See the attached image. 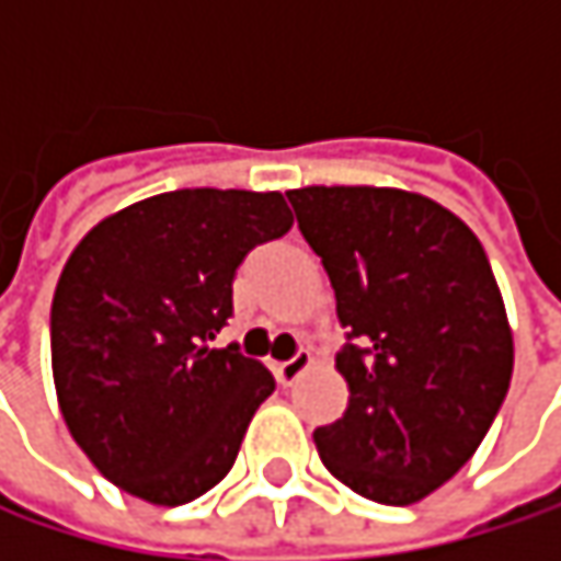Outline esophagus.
<instances>
[{"instance_id": "esophagus-1", "label": "esophagus", "mask_w": 561, "mask_h": 561, "mask_svg": "<svg viewBox=\"0 0 561 561\" xmlns=\"http://www.w3.org/2000/svg\"><path fill=\"white\" fill-rule=\"evenodd\" d=\"M311 364V351H295V357H288V360H282L273 367V374H276V380H279L282 387H291L298 377H301V370Z\"/></svg>"}]
</instances>
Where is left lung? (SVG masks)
Masks as SVG:
<instances>
[{"instance_id": "left-lung-1", "label": "left lung", "mask_w": 561, "mask_h": 561, "mask_svg": "<svg viewBox=\"0 0 561 561\" xmlns=\"http://www.w3.org/2000/svg\"><path fill=\"white\" fill-rule=\"evenodd\" d=\"M285 197L347 341L351 399L314 428L318 455L360 497L415 504L468 465L510 390L513 334L488 253L422 194L311 184Z\"/></svg>"}]
</instances>
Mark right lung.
<instances>
[{"mask_svg":"<svg viewBox=\"0 0 561 561\" xmlns=\"http://www.w3.org/2000/svg\"><path fill=\"white\" fill-rule=\"evenodd\" d=\"M291 230L282 194L184 187L96 224L51 301L57 402L106 481L181 506L227 478L273 374L210 341L250 250Z\"/></svg>","mask_w":561,"mask_h":561,"instance_id":"obj_1","label":"right lung"}]
</instances>
